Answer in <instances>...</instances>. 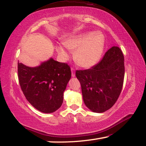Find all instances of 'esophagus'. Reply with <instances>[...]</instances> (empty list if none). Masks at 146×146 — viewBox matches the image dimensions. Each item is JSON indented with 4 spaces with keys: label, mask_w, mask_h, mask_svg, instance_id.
Returning <instances> with one entry per match:
<instances>
[{
    "label": "esophagus",
    "mask_w": 146,
    "mask_h": 146,
    "mask_svg": "<svg viewBox=\"0 0 146 146\" xmlns=\"http://www.w3.org/2000/svg\"><path fill=\"white\" fill-rule=\"evenodd\" d=\"M71 71H72V76L74 77L75 76V72H74V69L73 68H71Z\"/></svg>",
    "instance_id": "1"
}]
</instances>
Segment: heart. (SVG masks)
<instances>
[{
	"instance_id": "1",
	"label": "heart",
	"mask_w": 146,
	"mask_h": 146,
	"mask_svg": "<svg viewBox=\"0 0 146 146\" xmlns=\"http://www.w3.org/2000/svg\"><path fill=\"white\" fill-rule=\"evenodd\" d=\"M63 44L70 50L75 52L76 63L84 68H90L96 64L100 60L105 45V38L100 33H82L69 38L63 42ZM58 54L66 58L68 54L62 47H56Z\"/></svg>"
}]
</instances>
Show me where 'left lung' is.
Masks as SVG:
<instances>
[{
  "label": "left lung",
  "instance_id": "8db88e82",
  "mask_svg": "<svg viewBox=\"0 0 146 146\" xmlns=\"http://www.w3.org/2000/svg\"><path fill=\"white\" fill-rule=\"evenodd\" d=\"M124 73V57L117 46L109 49L91 68L76 70L85 105L96 113L111 108L121 93Z\"/></svg>",
  "mask_w": 146,
  "mask_h": 146
}]
</instances>
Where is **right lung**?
<instances>
[{"label":"right lung","mask_w":146,"mask_h":146,"mask_svg":"<svg viewBox=\"0 0 146 146\" xmlns=\"http://www.w3.org/2000/svg\"><path fill=\"white\" fill-rule=\"evenodd\" d=\"M71 75L66 63L52 58L36 67L18 62V76L24 95L33 107L43 113H52L60 108Z\"/></svg>","instance_id":"add662e5"}]
</instances>
